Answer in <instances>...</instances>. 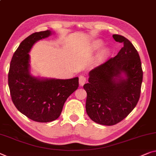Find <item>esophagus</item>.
<instances>
[{
    "label": "esophagus",
    "mask_w": 156,
    "mask_h": 156,
    "mask_svg": "<svg viewBox=\"0 0 156 156\" xmlns=\"http://www.w3.org/2000/svg\"><path fill=\"white\" fill-rule=\"evenodd\" d=\"M86 79L84 76H80L79 77V83H80V86H83V84L86 83Z\"/></svg>",
    "instance_id": "1"
}]
</instances>
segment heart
Listing matches in <instances>:
<instances>
[{
	"mask_svg": "<svg viewBox=\"0 0 156 156\" xmlns=\"http://www.w3.org/2000/svg\"><path fill=\"white\" fill-rule=\"evenodd\" d=\"M100 45H101V42H97L95 44V48H98V47H99L100 46Z\"/></svg>",
	"mask_w": 156,
	"mask_h": 156,
	"instance_id": "obj_1",
	"label": "heart"
}]
</instances>
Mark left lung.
<instances>
[{"label": "left lung", "mask_w": 156, "mask_h": 156, "mask_svg": "<svg viewBox=\"0 0 156 156\" xmlns=\"http://www.w3.org/2000/svg\"><path fill=\"white\" fill-rule=\"evenodd\" d=\"M123 46L111 58L89 72L86 113L95 123L113 126L133 111L140 97L143 79L142 63L133 44L125 37L113 35Z\"/></svg>", "instance_id": "obj_1"}]
</instances>
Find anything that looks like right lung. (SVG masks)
<instances>
[{
    "mask_svg": "<svg viewBox=\"0 0 156 156\" xmlns=\"http://www.w3.org/2000/svg\"><path fill=\"white\" fill-rule=\"evenodd\" d=\"M50 30L34 33L21 42L13 54L8 73L12 100L19 111L40 123L57 119L64 103L78 88L79 78L59 80L36 77L30 72L29 52L35 42L53 34Z\"/></svg>",
    "mask_w": 156,
    "mask_h": 156,
    "instance_id": "right-lung-1",
    "label": "right lung"
}]
</instances>
